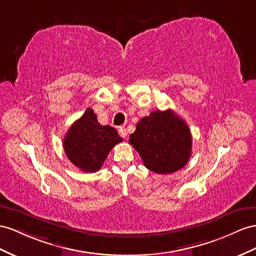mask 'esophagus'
I'll list each match as a JSON object with an SVG mask.
<instances>
[{"label": "esophagus", "mask_w": 256, "mask_h": 256, "mask_svg": "<svg viewBox=\"0 0 256 256\" xmlns=\"http://www.w3.org/2000/svg\"><path fill=\"white\" fill-rule=\"evenodd\" d=\"M118 132H119V135H120L121 137H123V138H126V137L128 136V132H126V128H123V126L119 128H118Z\"/></svg>", "instance_id": "1"}]
</instances>
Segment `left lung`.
<instances>
[{"mask_svg":"<svg viewBox=\"0 0 256 256\" xmlns=\"http://www.w3.org/2000/svg\"><path fill=\"white\" fill-rule=\"evenodd\" d=\"M130 144L148 170L168 174L187 164L192 138L186 122L173 110H156L137 123L135 132L130 136Z\"/></svg>","mask_w":256,"mask_h":256,"instance_id":"obj_1","label":"left lung"}]
</instances>
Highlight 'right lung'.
I'll return each instance as SVG.
<instances>
[{
	"label": "right lung",
	"instance_id": "right-lung-1",
	"mask_svg": "<svg viewBox=\"0 0 256 256\" xmlns=\"http://www.w3.org/2000/svg\"><path fill=\"white\" fill-rule=\"evenodd\" d=\"M123 140L116 130L102 126L94 110L88 108L66 134L64 150L68 159L83 172H97L110 150Z\"/></svg>",
	"mask_w": 256,
	"mask_h": 256
}]
</instances>
